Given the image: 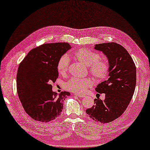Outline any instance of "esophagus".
Listing matches in <instances>:
<instances>
[{
    "label": "esophagus",
    "instance_id": "34e87169",
    "mask_svg": "<svg viewBox=\"0 0 150 150\" xmlns=\"http://www.w3.org/2000/svg\"><path fill=\"white\" fill-rule=\"evenodd\" d=\"M74 95H75L76 96H78V97H79V98H83V97H85V95H76V94H74Z\"/></svg>",
    "mask_w": 150,
    "mask_h": 150
}]
</instances>
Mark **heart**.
I'll return each instance as SVG.
<instances>
[{"instance_id":"obj_1","label":"heart","mask_w":150,"mask_h":150,"mask_svg":"<svg viewBox=\"0 0 150 150\" xmlns=\"http://www.w3.org/2000/svg\"><path fill=\"white\" fill-rule=\"evenodd\" d=\"M74 55L77 60L88 67L90 73L96 80H101L107 76L109 70L108 64L106 61L100 59L98 53L86 48H81L75 51ZM69 64L70 59L68 55H64L60 57L57 65L58 72L62 75L65 74L68 71ZM93 85V81L90 78L79 79L74 77L65 83V87L67 90L81 94L91 87Z\"/></svg>"}]
</instances>
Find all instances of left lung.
Masks as SVG:
<instances>
[{
  "instance_id": "1",
  "label": "left lung",
  "mask_w": 150,
  "mask_h": 150,
  "mask_svg": "<svg viewBox=\"0 0 150 150\" xmlns=\"http://www.w3.org/2000/svg\"><path fill=\"white\" fill-rule=\"evenodd\" d=\"M94 49L107 57L109 79L95 88L98 93H105V100L95 98V105L86 113L96 122L107 123L120 117L127 108L136 86V66L127 50L118 43L96 44Z\"/></svg>"
}]
</instances>
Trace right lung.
<instances>
[{
  "mask_svg": "<svg viewBox=\"0 0 150 150\" xmlns=\"http://www.w3.org/2000/svg\"><path fill=\"white\" fill-rule=\"evenodd\" d=\"M71 49L65 42L43 44L30 50L18 66L17 90L25 112L36 121L47 123L55 119L70 93L52 91V83L59 76L58 60Z\"/></svg>",
  "mask_w": 150,
  "mask_h": 150,
  "instance_id": "add662e5",
  "label": "right lung"
}]
</instances>
